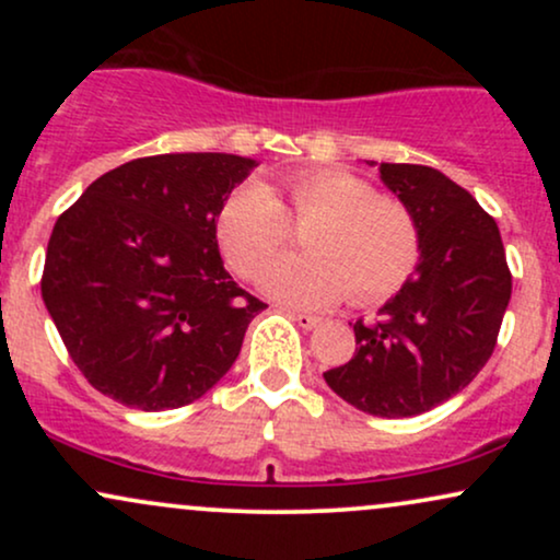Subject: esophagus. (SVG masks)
<instances>
[{
	"label": "esophagus",
	"mask_w": 560,
	"mask_h": 560,
	"mask_svg": "<svg viewBox=\"0 0 560 560\" xmlns=\"http://www.w3.org/2000/svg\"><path fill=\"white\" fill-rule=\"evenodd\" d=\"M289 316H292V320H298V324L302 326V329H316V326H320V318L318 316H311V313H300V311H289Z\"/></svg>",
	"instance_id": "obj_1"
}]
</instances>
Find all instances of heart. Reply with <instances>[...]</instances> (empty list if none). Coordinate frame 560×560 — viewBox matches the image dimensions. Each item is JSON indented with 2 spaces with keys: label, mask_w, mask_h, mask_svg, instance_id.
Returning a JSON list of instances; mask_svg holds the SVG:
<instances>
[{
  "label": "heart",
  "mask_w": 560,
  "mask_h": 560,
  "mask_svg": "<svg viewBox=\"0 0 560 560\" xmlns=\"http://www.w3.org/2000/svg\"><path fill=\"white\" fill-rule=\"evenodd\" d=\"M287 197L294 221H318L305 240L311 255L271 262L260 276L262 292L307 307L334 305L347 294L358 305H376L408 284L421 258V234L405 205L334 168L292 176ZM215 231L240 276L258 273L292 236L284 205L260 182L240 186L223 202Z\"/></svg>",
  "instance_id": "1"
}]
</instances>
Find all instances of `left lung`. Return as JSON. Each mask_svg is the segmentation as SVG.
<instances>
[{
  "instance_id": "8db88e82",
  "label": "left lung",
  "mask_w": 560,
  "mask_h": 560,
  "mask_svg": "<svg viewBox=\"0 0 560 560\" xmlns=\"http://www.w3.org/2000/svg\"><path fill=\"white\" fill-rule=\"evenodd\" d=\"M378 178L419 223L421 258L374 320H355V355L324 378L363 413L405 419L458 395L485 369L511 271L494 218L445 173L382 163Z\"/></svg>"
}]
</instances>
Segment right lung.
<instances>
[{
    "label": "right lung",
    "mask_w": 560,
    "mask_h": 560,
    "mask_svg": "<svg viewBox=\"0 0 560 560\" xmlns=\"http://www.w3.org/2000/svg\"><path fill=\"white\" fill-rule=\"evenodd\" d=\"M255 160L176 152L124 163L57 218L42 298L94 389L182 408L234 365L262 302L231 279L215 221Z\"/></svg>",
    "instance_id": "obj_1"
}]
</instances>
